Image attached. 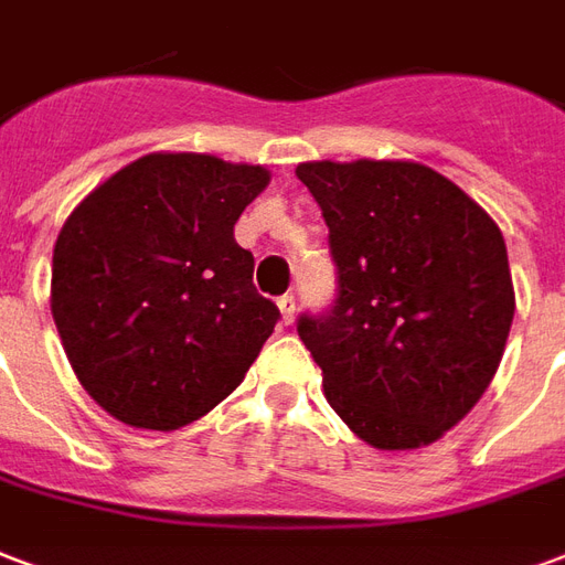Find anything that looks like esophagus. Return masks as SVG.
I'll return each instance as SVG.
<instances>
[{
	"mask_svg": "<svg viewBox=\"0 0 565 565\" xmlns=\"http://www.w3.org/2000/svg\"><path fill=\"white\" fill-rule=\"evenodd\" d=\"M278 311H281V320L287 326L294 323V317H296V299L290 294L287 296H281V299H278Z\"/></svg>",
	"mask_w": 565,
	"mask_h": 565,
	"instance_id": "esophagus-1",
	"label": "esophagus"
}]
</instances>
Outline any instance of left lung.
Instances as JSON below:
<instances>
[{
	"label": "left lung",
	"instance_id": "left-lung-1",
	"mask_svg": "<svg viewBox=\"0 0 565 565\" xmlns=\"http://www.w3.org/2000/svg\"><path fill=\"white\" fill-rule=\"evenodd\" d=\"M323 209L338 299L302 317L347 428L374 449L440 440L491 386L515 317V287L494 218L419 161H305Z\"/></svg>",
	"mask_w": 565,
	"mask_h": 565
}]
</instances>
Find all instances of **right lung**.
<instances>
[{
    "label": "right lung",
    "mask_w": 565,
    "mask_h": 565,
    "mask_svg": "<svg viewBox=\"0 0 565 565\" xmlns=\"http://www.w3.org/2000/svg\"><path fill=\"white\" fill-rule=\"evenodd\" d=\"M260 164L149 152L74 206L53 245L50 311L81 386L113 419L177 431L245 380L278 308L233 236Z\"/></svg>",
    "instance_id": "obj_1"
}]
</instances>
